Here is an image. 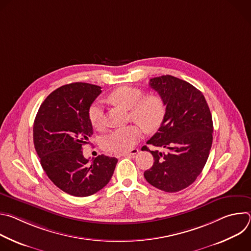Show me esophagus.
Returning <instances> with one entry per match:
<instances>
[{"label": "esophagus", "mask_w": 251, "mask_h": 251, "mask_svg": "<svg viewBox=\"0 0 251 251\" xmlns=\"http://www.w3.org/2000/svg\"><path fill=\"white\" fill-rule=\"evenodd\" d=\"M139 153V150L138 149H132L131 151H129V152H126V153H123L122 154V156L123 157H128V156H135L136 154H138Z\"/></svg>", "instance_id": "1"}]
</instances>
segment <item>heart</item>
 I'll return each instance as SVG.
<instances>
[{
	"mask_svg": "<svg viewBox=\"0 0 251 251\" xmlns=\"http://www.w3.org/2000/svg\"><path fill=\"white\" fill-rule=\"evenodd\" d=\"M110 100L130 110L129 118L147 132H154L162 125L166 113L163 100L156 95L144 97L143 92L134 87L124 86L110 94ZM88 118L95 128L105 125V111L101 102H93L88 109ZM142 129L138 125L117 128L101 138L102 147L113 153H126L142 138Z\"/></svg>",
	"mask_w": 251,
	"mask_h": 251,
	"instance_id": "1",
	"label": "heart"
}]
</instances>
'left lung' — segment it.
<instances>
[{
	"mask_svg": "<svg viewBox=\"0 0 251 251\" xmlns=\"http://www.w3.org/2000/svg\"><path fill=\"white\" fill-rule=\"evenodd\" d=\"M161 96L166 113L158 132L147 142L165 152L154 157L146 181L153 187L176 193L192 185L201 173L212 144V118L202 93L191 83L172 75L150 79Z\"/></svg>",
	"mask_w": 251,
	"mask_h": 251,
	"instance_id": "obj_1",
	"label": "left lung"
}]
</instances>
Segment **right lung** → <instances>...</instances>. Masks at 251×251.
<instances>
[{"instance_id":"add662e5","label":"right lung","mask_w":251,"mask_h":251,"mask_svg":"<svg viewBox=\"0 0 251 251\" xmlns=\"http://www.w3.org/2000/svg\"><path fill=\"white\" fill-rule=\"evenodd\" d=\"M101 87L84 82L63 85L42 103L33 123V144L50 180L64 193L88 197L111 180L118 160L99 155L89 163L82 147L93 134L88 109Z\"/></svg>"}]
</instances>
